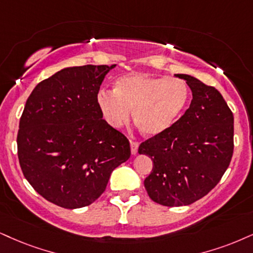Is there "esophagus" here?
Wrapping results in <instances>:
<instances>
[{
	"label": "esophagus",
	"instance_id": "34e87169",
	"mask_svg": "<svg viewBox=\"0 0 253 253\" xmlns=\"http://www.w3.org/2000/svg\"><path fill=\"white\" fill-rule=\"evenodd\" d=\"M138 145L139 144L137 142H133V141L130 142V148H131V154L132 155L137 154V151H138Z\"/></svg>",
	"mask_w": 253,
	"mask_h": 253
}]
</instances>
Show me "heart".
Returning a JSON list of instances; mask_svg holds the SVG:
<instances>
[{"label":"heart","mask_w":253,"mask_h":253,"mask_svg":"<svg viewBox=\"0 0 253 253\" xmlns=\"http://www.w3.org/2000/svg\"><path fill=\"white\" fill-rule=\"evenodd\" d=\"M190 101L188 84L177 77L131 73L115 81L114 91L101 90L97 105L105 122L118 129L133 110L136 126L146 136L164 133L179 120Z\"/></svg>","instance_id":"heart-1"}]
</instances>
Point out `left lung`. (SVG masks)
<instances>
[{
	"instance_id": "obj_1",
	"label": "left lung",
	"mask_w": 253,
	"mask_h": 253,
	"mask_svg": "<svg viewBox=\"0 0 253 253\" xmlns=\"http://www.w3.org/2000/svg\"><path fill=\"white\" fill-rule=\"evenodd\" d=\"M176 76L191 89L189 109L168 131L138 148L154 162L146 192L164 207L189 205L208 195L233 154V115L220 92L190 75Z\"/></svg>"
}]
</instances>
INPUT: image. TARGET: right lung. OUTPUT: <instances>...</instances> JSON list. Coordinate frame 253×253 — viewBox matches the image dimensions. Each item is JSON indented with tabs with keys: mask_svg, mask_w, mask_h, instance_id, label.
Returning <instances> with one entry per match:
<instances>
[{
	"mask_svg": "<svg viewBox=\"0 0 253 253\" xmlns=\"http://www.w3.org/2000/svg\"><path fill=\"white\" fill-rule=\"evenodd\" d=\"M115 67L64 68L37 84L27 99L17 133L22 172L61 208L95 202L112 171L131 155L126 137L103 120L97 105L99 86Z\"/></svg>",
	"mask_w": 253,
	"mask_h": 253,
	"instance_id": "obj_1",
	"label": "right lung"
}]
</instances>
